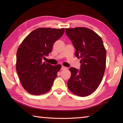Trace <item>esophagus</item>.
Segmentation results:
<instances>
[{"label":"esophagus","mask_w":123,"mask_h":123,"mask_svg":"<svg viewBox=\"0 0 123 123\" xmlns=\"http://www.w3.org/2000/svg\"><path fill=\"white\" fill-rule=\"evenodd\" d=\"M61 70H64V69H67V67H64V66H62V67H61Z\"/></svg>","instance_id":"1"}]
</instances>
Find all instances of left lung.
I'll use <instances>...</instances> for the list:
<instances>
[{
  "mask_svg": "<svg viewBox=\"0 0 123 123\" xmlns=\"http://www.w3.org/2000/svg\"><path fill=\"white\" fill-rule=\"evenodd\" d=\"M66 33L76 49L75 55L81 59L80 70L69 68L68 87L78 96H88L96 90L105 72L106 51L103 40L93 30L84 27L67 28Z\"/></svg>",
  "mask_w": 123,
  "mask_h": 123,
  "instance_id": "1",
  "label": "left lung"
}]
</instances>
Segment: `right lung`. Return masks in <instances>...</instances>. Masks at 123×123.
Masks as SVG:
<instances>
[{"instance_id": "obj_1", "label": "right lung", "mask_w": 123, "mask_h": 123, "mask_svg": "<svg viewBox=\"0 0 123 123\" xmlns=\"http://www.w3.org/2000/svg\"><path fill=\"white\" fill-rule=\"evenodd\" d=\"M64 29L38 28L30 32L19 45L16 55V70L23 88L38 95L51 89L61 65L52 66L42 60L51 51Z\"/></svg>"}]
</instances>
